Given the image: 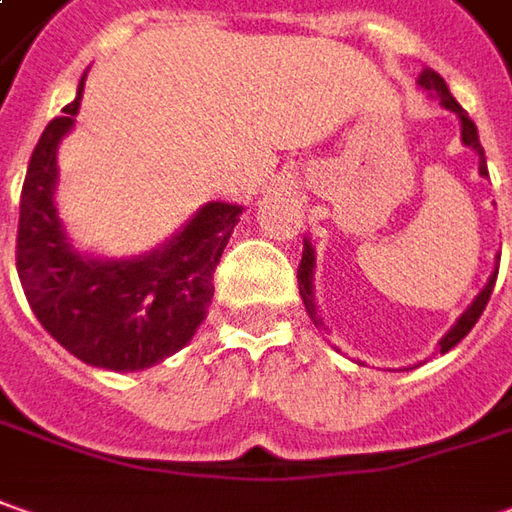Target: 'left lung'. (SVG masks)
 Returning <instances> with one entry per match:
<instances>
[{"mask_svg": "<svg viewBox=\"0 0 512 512\" xmlns=\"http://www.w3.org/2000/svg\"><path fill=\"white\" fill-rule=\"evenodd\" d=\"M417 86L426 92L429 97H437L440 100V106L448 111H454L457 117H460V125H462V145H468L471 151H476V156H479V176H488V162H485V151H482V145H479V134H476V125L474 120L465 114V109H462L460 103L454 100V95L448 92L446 81L434 72V69H423L420 72V78H417ZM314 271H316V252L314 246H311V241L305 238V246H302V260H300V269H297V280H300V297L302 302H305V311H308V316L314 319L316 328H325V322H322V316H319V311H316V294H314ZM496 274H499V263H496V269L490 271L488 283H485V288L479 291L474 297V302L465 308L460 314V319L451 325V330H448L446 336L437 342V350L440 353H448L454 344H460L465 336H468V330L474 328L476 319L482 316V311H485V305H488L490 300V291H493V285H496Z\"/></svg>", "mask_w": 512, "mask_h": 512, "instance_id": "8db88e82", "label": "left lung"}]
</instances>
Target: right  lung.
<instances>
[{"instance_id":"right-lung-1","label":"right lung","mask_w":512,"mask_h":512,"mask_svg":"<svg viewBox=\"0 0 512 512\" xmlns=\"http://www.w3.org/2000/svg\"><path fill=\"white\" fill-rule=\"evenodd\" d=\"M78 95L55 117L30 156L19 204L16 269L24 297L55 342L89 367L137 373L182 350L212 302L241 204L210 201L170 241L137 257L78 252L55 207L58 145L75 128Z\"/></svg>"}]
</instances>
